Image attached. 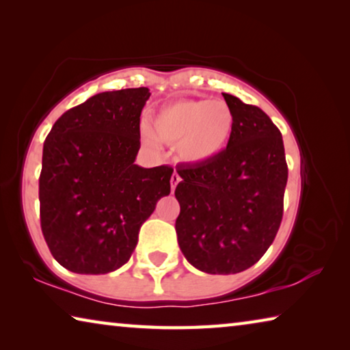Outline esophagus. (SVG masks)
Masks as SVG:
<instances>
[{
	"mask_svg": "<svg viewBox=\"0 0 350 350\" xmlns=\"http://www.w3.org/2000/svg\"><path fill=\"white\" fill-rule=\"evenodd\" d=\"M179 182H180V176L174 171L173 176H171V191H174L176 187H177V183H179Z\"/></svg>",
	"mask_w": 350,
	"mask_h": 350,
	"instance_id": "esophagus-1",
	"label": "esophagus"
}]
</instances>
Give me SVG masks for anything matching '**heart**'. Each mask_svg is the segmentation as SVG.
Returning a JSON list of instances; mask_svg holds the SVG:
<instances>
[{
	"mask_svg": "<svg viewBox=\"0 0 350 350\" xmlns=\"http://www.w3.org/2000/svg\"><path fill=\"white\" fill-rule=\"evenodd\" d=\"M234 129V116L222 100L182 98L163 105L151 118V133L159 142L176 145L188 163L211 161L225 150ZM148 137L151 133L145 129Z\"/></svg>",
	"mask_w": 350,
	"mask_h": 350,
	"instance_id": "obj_1",
	"label": "heart"
}]
</instances>
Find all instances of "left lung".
<instances>
[{
  "label": "left lung",
  "instance_id": "obj_1",
  "mask_svg": "<svg viewBox=\"0 0 350 350\" xmlns=\"http://www.w3.org/2000/svg\"><path fill=\"white\" fill-rule=\"evenodd\" d=\"M222 96L234 116L227 148L211 161L176 167L177 242L188 262L210 275L239 273L262 258L280 230L288 176L270 117Z\"/></svg>",
  "mask_w": 350,
  "mask_h": 350
}]
</instances>
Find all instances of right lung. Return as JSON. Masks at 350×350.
Returning <instances> with one entry per match:
<instances>
[{"mask_svg":"<svg viewBox=\"0 0 350 350\" xmlns=\"http://www.w3.org/2000/svg\"><path fill=\"white\" fill-rule=\"evenodd\" d=\"M148 88L100 92L58 118L43 145L41 232L52 256L80 275L126 264L139 230L170 194L173 168L135 165Z\"/></svg>","mask_w":350,"mask_h":350,"instance_id":"add662e5","label":"right lung"}]
</instances>
